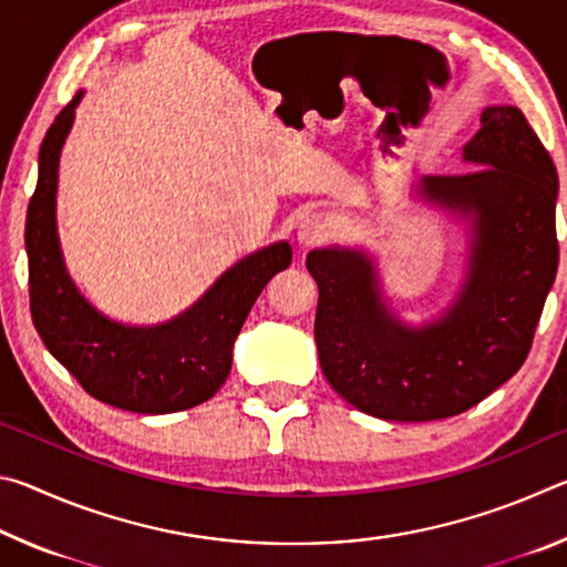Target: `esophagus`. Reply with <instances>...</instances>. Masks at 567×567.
Wrapping results in <instances>:
<instances>
[{"instance_id": "esophagus-1", "label": "esophagus", "mask_w": 567, "mask_h": 567, "mask_svg": "<svg viewBox=\"0 0 567 567\" xmlns=\"http://www.w3.org/2000/svg\"><path fill=\"white\" fill-rule=\"evenodd\" d=\"M330 229L332 223L328 217L322 213H312L302 219L300 227H297V239H300L302 247H315L330 237Z\"/></svg>"}]
</instances>
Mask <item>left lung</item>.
Here are the masks:
<instances>
[{
	"instance_id": "left-lung-1",
	"label": "left lung",
	"mask_w": 567,
	"mask_h": 567,
	"mask_svg": "<svg viewBox=\"0 0 567 567\" xmlns=\"http://www.w3.org/2000/svg\"><path fill=\"white\" fill-rule=\"evenodd\" d=\"M480 167L425 177L427 195L475 213L463 292L443 320L408 330L382 307L372 265L348 249H315V342L324 378L368 415L427 422L477 405L523 368L558 272V172L517 107L497 104L465 145Z\"/></svg>"
}]
</instances>
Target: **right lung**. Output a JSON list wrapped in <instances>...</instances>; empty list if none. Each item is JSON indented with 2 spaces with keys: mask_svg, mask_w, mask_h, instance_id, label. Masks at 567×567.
Returning <instances> with one entry per match:
<instances>
[{
  "mask_svg": "<svg viewBox=\"0 0 567 567\" xmlns=\"http://www.w3.org/2000/svg\"><path fill=\"white\" fill-rule=\"evenodd\" d=\"M82 92L56 114L40 147V179L27 207L30 310L37 332L84 392L112 408L165 415L205 402L233 368V344L262 287L292 262L277 243L249 255L215 282L203 300L159 328H124L104 320L64 272L54 225L56 167Z\"/></svg>",
  "mask_w": 567,
  "mask_h": 567,
  "instance_id": "obj_1",
  "label": "right lung"
}]
</instances>
